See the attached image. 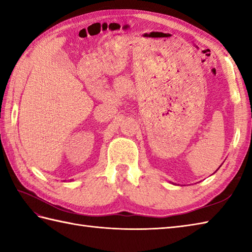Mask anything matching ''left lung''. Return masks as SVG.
<instances>
[{
    "mask_svg": "<svg viewBox=\"0 0 252 252\" xmlns=\"http://www.w3.org/2000/svg\"><path fill=\"white\" fill-rule=\"evenodd\" d=\"M220 167H221V165H220ZM220 167H219V168H220Z\"/></svg>",
    "mask_w": 252,
    "mask_h": 252,
    "instance_id": "left-lung-1",
    "label": "left lung"
}]
</instances>
